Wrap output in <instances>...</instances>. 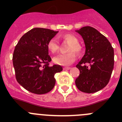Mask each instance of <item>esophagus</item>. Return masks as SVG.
I'll use <instances>...</instances> for the list:
<instances>
[{
  "instance_id": "1",
  "label": "esophagus",
  "mask_w": 122,
  "mask_h": 122,
  "mask_svg": "<svg viewBox=\"0 0 122 122\" xmlns=\"http://www.w3.org/2000/svg\"><path fill=\"white\" fill-rule=\"evenodd\" d=\"M71 68L70 67H64L63 68V70H70Z\"/></svg>"
}]
</instances>
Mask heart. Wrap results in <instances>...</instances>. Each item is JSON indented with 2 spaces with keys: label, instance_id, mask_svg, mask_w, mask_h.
Returning <instances> with one entry per match:
<instances>
[{
  "label": "heart",
  "instance_id": "heart-1",
  "mask_svg": "<svg viewBox=\"0 0 122 122\" xmlns=\"http://www.w3.org/2000/svg\"><path fill=\"white\" fill-rule=\"evenodd\" d=\"M62 39L69 44L68 52L66 54H60L53 58V62L56 64L62 65V66H68L75 61L76 54H80L81 52V48L79 45V40L76 36L72 34H65L61 36ZM47 48L51 53L54 54L58 51L59 49V44L57 40L52 38L48 41L47 45Z\"/></svg>",
  "mask_w": 122,
  "mask_h": 122
}]
</instances>
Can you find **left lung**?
I'll return each mask as SVG.
<instances>
[{
  "label": "left lung",
  "instance_id": "obj_1",
  "mask_svg": "<svg viewBox=\"0 0 122 122\" xmlns=\"http://www.w3.org/2000/svg\"><path fill=\"white\" fill-rule=\"evenodd\" d=\"M82 37L85 54L76 65L80 74L75 81L77 89L92 93L109 81L114 65V49L108 40L95 28L86 26L76 30Z\"/></svg>",
  "mask_w": 122,
  "mask_h": 122
}]
</instances>
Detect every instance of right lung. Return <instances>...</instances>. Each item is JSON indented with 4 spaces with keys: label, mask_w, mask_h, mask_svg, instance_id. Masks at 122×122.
Instances as JSON below:
<instances>
[{
    "label": "right lung",
    "mask_w": 122,
    "mask_h": 122,
    "mask_svg": "<svg viewBox=\"0 0 122 122\" xmlns=\"http://www.w3.org/2000/svg\"><path fill=\"white\" fill-rule=\"evenodd\" d=\"M58 32L33 28L25 33L15 47L13 63L16 78L30 92L40 95L50 92L56 84L55 74L63 70L59 65L49 64L51 58L47 45Z\"/></svg>",
    "instance_id": "1"
}]
</instances>
